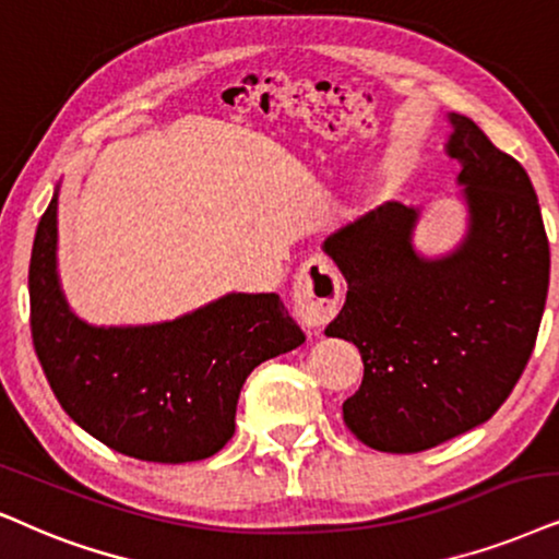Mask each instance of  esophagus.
<instances>
[{
  "mask_svg": "<svg viewBox=\"0 0 559 559\" xmlns=\"http://www.w3.org/2000/svg\"><path fill=\"white\" fill-rule=\"evenodd\" d=\"M341 275L328 258L304 260L294 278V309L307 328H324L341 309Z\"/></svg>",
  "mask_w": 559,
  "mask_h": 559,
  "instance_id": "1",
  "label": "esophagus"
}]
</instances>
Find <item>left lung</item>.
I'll list each match as a JSON object with an SVG mask.
<instances>
[{
    "mask_svg": "<svg viewBox=\"0 0 559 559\" xmlns=\"http://www.w3.org/2000/svg\"><path fill=\"white\" fill-rule=\"evenodd\" d=\"M467 235L426 258L420 211L386 203L324 239L348 281L324 335L356 345L364 381L343 420L366 447L418 454L490 420L532 356L549 286V242L526 169L475 121L449 112Z\"/></svg>",
    "mask_w": 559,
    "mask_h": 559,
    "instance_id": "obj_1",
    "label": "left lung"
}]
</instances>
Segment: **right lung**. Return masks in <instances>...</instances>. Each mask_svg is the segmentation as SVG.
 I'll use <instances>...</instances> for the list:
<instances>
[{"mask_svg": "<svg viewBox=\"0 0 559 559\" xmlns=\"http://www.w3.org/2000/svg\"><path fill=\"white\" fill-rule=\"evenodd\" d=\"M56 190L35 231L31 330L38 361L76 426L141 462L214 456L235 436L250 371L299 348L304 332L278 294H227L173 322L95 328L63 299L56 271Z\"/></svg>", "mask_w": 559, "mask_h": 559, "instance_id": "1", "label": "right lung"}]
</instances>
